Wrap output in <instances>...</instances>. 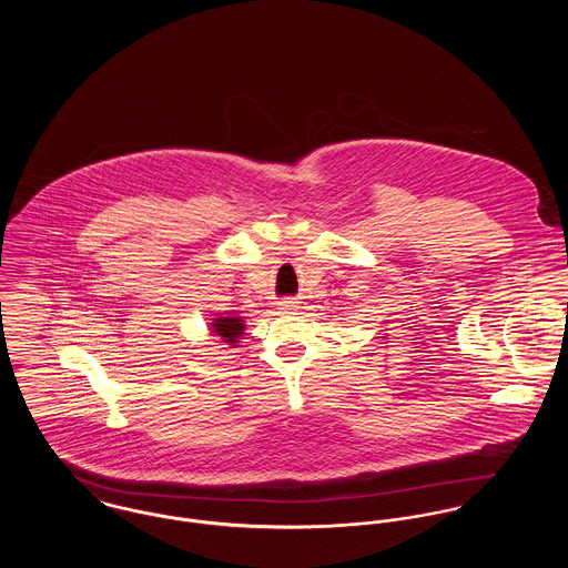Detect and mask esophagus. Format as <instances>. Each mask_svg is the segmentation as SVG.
Segmentation results:
<instances>
[{
    "label": "esophagus",
    "instance_id": "esophagus-1",
    "mask_svg": "<svg viewBox=\"0 0 568 568\" xmlns=\"http://www.w3.org/2000/svg\"><path fill=\"white\" fill-rule=\"evenodd\" d=\"M280 311L282 313H295V311H300V302L297 300H284V302H280Z\"/></svg>",
    "mask_w": 568,
    "mask_h": 568
}]
</instances>
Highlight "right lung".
Here are the masks:
<instances>
[{
  "instance_id": "1",
  "label": "right lung",
  "mask_w": 568,
  "mask_h": 568,
  "mask_svg": "<svg viewBox=\"0 0 568 568\" xmlns=\"http://www.w3.org/2000/svg\"><path fill=\"white\" fill-rule=\"evenodd\" d=\"M207 327H210V334L216 336L223 345L239 347L246 325L243 317H236V315H214Z\"/></svg>"
}]
</instances>
